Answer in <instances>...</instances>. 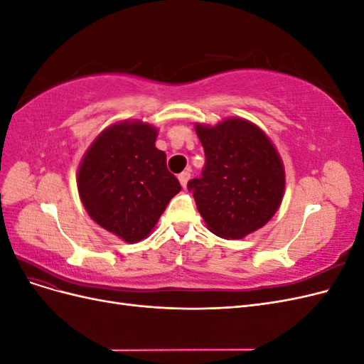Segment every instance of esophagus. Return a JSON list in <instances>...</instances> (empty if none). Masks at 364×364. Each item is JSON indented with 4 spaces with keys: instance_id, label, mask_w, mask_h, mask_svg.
Returning a JSON list of instances; mask_svg holds the SVG:
<instances>
[{
    "instance_id": "34e87169",
    "label": "esophagus",
    "mask_w": 364,
    "mask_h": 364,
    "mask_svg": "<svg viewBox=\"0 0 364 364\" xmlns=\"http://www.w3.org/2000/svg\"><path fill=\"white\" fill-rule=\"evenodd\" d=\"M190 170H185L179 174V182L182 185V188H186V185H188V181H190Z\"/></svg>"
}]
</instances>
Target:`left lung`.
Listing matches in <instances>:
<instances>
[{"label": "left lung", "mask_w": 364, "mask_h": 364, "mask_svg": "<svg viewBox=\"0 0 364 364\" xmlns=\"http://www.w3.org/2000/svg\"><path fill=\"white\" fill-rule=\"evenodd\" d=\"M206 164L188 182L206 228L220 238L240 240L277 214L285 193V170L261 127L230 117L215 126H194Z\"/></svg>", "instance_id": "8db88e82"}]
</instances>
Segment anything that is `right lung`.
I'll list each match as a JSON object with an SVG mask.
<instances>
[{
  "instance_id": "right-lung-1",
  "label": "right lung",
  "mask_w": 364,
  "mask_h": 364,
  "mask_svg": "<svg viewBox=\"0 0 364 364\" xmlns=\"http://www.w3.org/2000/svg\"><path fill=\"white\" fill-rule=\"evenodd\" d=\"M156 136L158 129L144 121H118L92 141L77 171L86 213L126 243L147 238L181 191Z\"/></svg>"
}]
</instances>
